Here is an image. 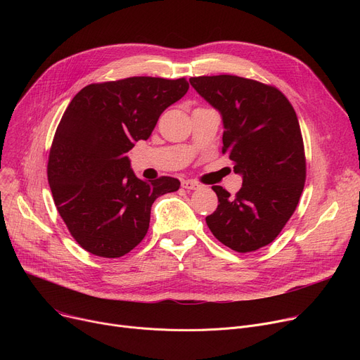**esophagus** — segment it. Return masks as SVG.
Listing matches in <instances>:
<instances>
[{
  "mask_svg": "<svg viewBox=\"0 0 360 360\" xmlns=\"http://www.w3.org/2000/svg\"><path fill=\"white\" fill-rule=\"evenodd\" d=\"M182 186L185 188V190H197L200 184L193 179H185V181H182Z\"/></svg>",
  "mask_w": 360,
  "mask_h": 360,
  "instance_id": "esophagus-1",
  "label": "esophagus"
}]
</instances>
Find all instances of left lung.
Here are the masks:
<instances>
[{
  "label": "left lung",
  "mask_w": 360,
  "mask_h": 360,
  "mask_svg": "<svg viewBox=\"0 0 360 360\" xmlns=\"http://www.w3.org/2000/svg\"><path fill=\"white\" fill-rule=\"evenodd\" d=\"M191 86L223 117V153L242 174L235 197L214 185L219 204L205 221L236 252L271 243L295 213L307 179L296 112L277 87L231 74L200 75Z\"/></svg>",
  "instance_id": "8db88e82"
}]
</instances>
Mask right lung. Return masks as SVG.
<instances>
[{
	"mask_svg": "<svg viewBox=\"0 0 360 360\" xmlns=\"http://www.w3.org/2000/svg\"><path fill=\"white\" fill-rule=\"evenodd\" d=\"M188 87L185 77H128L89 84L67 106L46 172L56 210L87 252L120 258L134 250L148 231L151 204L179 190L172 176L137 178L127 153Z\"/></svg>",
	"mask_w": 360,
	"mask_h": 360,
	"instance_id": "add662e5",
	"label": "right lung"
}]
</instances>
